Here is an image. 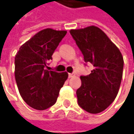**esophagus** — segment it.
I'll return each mask as SVG.
<instances>
[{"label":"esophagus","mask_w":134,"mask_h":134,"mask_svg":"<svg viewBox=\"0 0 134 134\" xmlns=\"http://www.w3.org/2000/svg\"><path fill=\"white\" fill-rule=\"evenodd\" d=\"M75 75L74 73H69V77H74Z\"/></svg>","instance_id":"34e87169"}]
</instances>
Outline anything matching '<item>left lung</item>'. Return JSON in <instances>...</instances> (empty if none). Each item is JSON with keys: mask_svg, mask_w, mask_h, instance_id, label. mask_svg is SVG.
Returning a JSON list of instances; mask_svg holds the SVG:
<instances>
[{"mask_svg": "<svg viewBox=\"0 0 134 134\" xmlns=\"http://www.w3.org/2000/svg\"><path fill=\"white\" fill-rule=\"evenodd\" d=\"M70 34L83 55L93 65L91 74L81 76L77 90L78 104L90 113H99L115 100L121 84L124 59L120 51L100 28L90 26L71 30Z\"/></svg>", "mask_w": 134, "mask_h": 134, "instance_id": "8db88e82", "label": "left lung"}]
</instances>
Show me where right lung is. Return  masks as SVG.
Listing matches in <instances>:
<instances>
[{"instance_id": "1", "label": "right lung", "mask_w": 134, "mask_h": 134, "mask_svg": "<svg viewBox=\"0 0 134 134\" xmlns=\"http://www.w3.org/2000/svg\"><path fill=\"white\" fill-rule=\"evenodd\" d=\"M65 30L47 28L21 46L15 57V77L23 100L32 108L44 110L56 103L67 72L48 71V61L63 39Z\"/></svg>"}]
</instances>
